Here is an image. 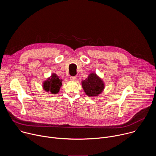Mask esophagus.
<instances>
[{
	"instance_id": "esophagus-1",
	"label": "esophagus",
	"mask_w": 156,
	"mask_h": 156,
	"mask_svg": "<svg viewBox=\"0 0 156 156\" xmlns=\"http://www.w3.org/2000/svg\"><path fill=\"white\" fill-rule=\"evenodd\" d=\"M70 80L71 81H75L76 80V76H70Z\"/></svg>"
}]
</instances>
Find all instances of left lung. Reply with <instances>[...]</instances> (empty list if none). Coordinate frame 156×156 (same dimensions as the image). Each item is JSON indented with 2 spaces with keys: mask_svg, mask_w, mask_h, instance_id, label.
I'll use <instances>...</instances> for the list:
<instances>
[{
  "mask_svg": "<svg viewBox=\"0 0 156 156\" xmlns=\"http://www.w3.org/2000/svg\"><path fill=\"white\" fill-rule=\"evenodd\" d=\"M82 86L85 93L89 97H94L102 93L104 84L96 73H91L85 80L82 81Z\"/></svg>",
  "mask_w": 156,
  "mask_h": 156,
  "instance_id": "1",
  "label": "left lung"
}]
</instances>
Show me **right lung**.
<instances>
[{
    "instance_id": "add662e5",
    "label": "right lung",
    "mask_w": 156,
    "mask_h": 156,
    "mask_svg": "<svg viewBox=\"0 0 156 156\" xmlns=\"http://www.w3.org/2000/svg\"><path fill=\"white\" fill-rule=\"evenodd\" d=\"M51 78H49L43 83V87L46 91L50 92L52 94H57L60 90L62 86V80H60L56 74L53 73Z\"/></svg>"
}]
</instances>
